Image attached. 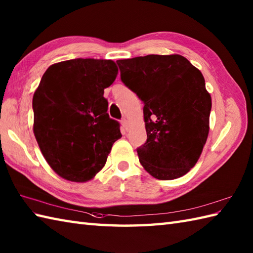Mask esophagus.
<instances>
[{"label": "esophagus", "instance_id": "1", "mask_svg": "<svg viewBox=\"0 0 253 253\" xmlns=\"http://www.w3.org/2000/svg\"><path fill=\"white\" fill-rule=\"evenodd\" d=\"M121 124H122V127L124 130H127V121L126 118H123V120L121 121Z\"/></svg>", "mask_w": 253, "mask_h": 253}]
</instances>
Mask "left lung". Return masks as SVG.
<instances>
[{"instance_id": "8db88e82", "label": "left lung", "mask_w": 253, "mask_h": 253, "mask_svg": "<svg viewBox=\"0 0 253 253\" xmlns=\"http://www.w3.org/2000/svg\"><path fill=\"white\" fill-rule=\"evenodd\" d=\"M116 63L124 84L144 104L147 141L137 148L141 165L161 180L184 176L196 165L209 135L212 102L201 72L178 54Z\"/></svg>"}]
</instances>
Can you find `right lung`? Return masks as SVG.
Instances as JSON below:
<instances>
[{"instance_id":"add662e5","label":"right lung","mask_w":253,"mask_h":253,"mask_svg":"<svg viewBox=\"0 0 253 253\" xmlns=\"http://www.w3.org/2000/svg\"><path fill=\"white\" fill-rule=\"evenodd\" d=\"M117 72L111 60L74 58L53 64L42 76L32 99L34 133L46 162L63 178H92L122 137L103 96Z\"/></svg>"}]
</instances>
